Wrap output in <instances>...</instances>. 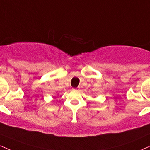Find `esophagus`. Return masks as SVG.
I'll list each match as a JSON object with an SVG mask.
<instances>
[{
  "mask_svg": "<svg viewBox=\"0 0 150 150\" xmlns=\"http://www.w3.org/2000/svg\"><path fill=\"white\" fill-rule=\"evenodd\" d=\"M73 90H76V91H77V90H78V89H73Z\"/></svg>",
  "mask_w": 150,
  "mask_h": 150,
  "instance_id": "esophagus-1",
  "label": "esophagus"
}]
</instances>
